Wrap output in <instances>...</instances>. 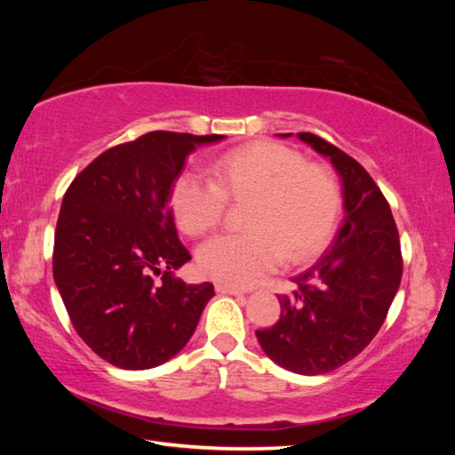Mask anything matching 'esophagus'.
Segmentation results:
<instances>
[{
    "instance_id": "obj_1",
    "label": "esophagus",
    "mask_w": 455,
    "mask_h": 455,
    "mask_svg": "<svg viewBox=\"0 0 455 455\" xmlns=\"http://www.w3.org/2000/svg\"><path fill=\"white\" fill-rule=\"evenodd\" d=\"M215 291H217L219 295H243V291H240V289L230 287V285H222V283H217V285H215Z\"/></svg>"
}]
</instances>
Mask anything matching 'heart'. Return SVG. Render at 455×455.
I'll use <instances>...</instances> for the list:
<instances>
[{
	"label": "heart",
	"instance_id": "1",
	"mask_svg": "<svg viewBox=\"0 0 455 455\" xmlns=\"http://www.w3.org/2000/svg\"><path fill=\"white\" fill-rule=\"evenodd\" d=\"M212 178L183 172L173 181L172 209L183 233L215 228L227 199L248 203L246 235H222L197 250L203 275L244 287L287 262L301 264L331 243L342 212V189L324 164L279 142H256L215 162Z\"/></svg>",
	"mask_w": 455,
	"mask_h": 455
}]
</instances>
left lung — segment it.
I'll return each mask as SVG.
<instances>
[{
  "mask_svg": "<svg viewBox=\"0 0 455 455\" xmlns=\"http://www.w3.org/2000/svg\"><path fill=\"white\" fill-rule=\"evenodd\" d=\"M297 137L331 158L346 215L331 248L293 277L291 293L277 297L279 321L256 336L277 365L321 375L350 362L379 332L397 295L403 258L389 203L362 164L313 132Z\"/></svg>",
  "mask_w": 455,
  "mask_h": 455,
  "instance_id": "left-lung-1",
  "label": "left lung"
}]
</instances>
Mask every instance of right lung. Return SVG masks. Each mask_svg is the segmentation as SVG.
Segmentation results:
<instances>
[{"instance_id":"add662e5","label":"right lung","mask_w":455,"mask_h":455,"mask_svg":"<svg viewBox=\"0 0 455 455\" xmlns=\"http://www.w3.org/2000/svg\"><path fill=\"white\" fill-rule=\"evenodd\" d=\"M222 134L154 131L100 154L68 188L52 274L82 340L111 365L150 370L189 342L211 283L173 269L191 259L170 207L186 158ZM154 275H162L160 283Z\"/></svg>"}]
</instances>
